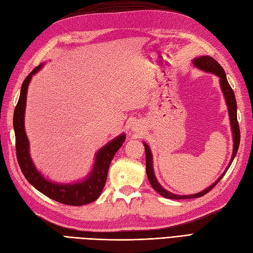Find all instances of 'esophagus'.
Here are the masks:
<instances>
[{
	"label": "esophagus",
	"instance_id": "34e87169",
	"mask_svg": "<svg viewBox=\"0 0 253 253\" xmlns=\"http://www.w3.org/2000/svg\"><path fill=\"white\" fill-rule=\"evenodd\" d=\"M132 130L134 131V132H139L140 130H141V127L138 126V125H134V126H132Z\"/></svg>",
	"mask_w": 253,
	"mask_h": 253
}]
</instances>
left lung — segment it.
I'll return each mask as SVG.
<instances>
[{
  "mask_svg": "<svg viewBox=\"0 0 253 253\" xmlns=\"http://www.w3.org/2000/svg\"><path fill=\"white\" fill-rule=\"evenodd\" d=\"M193 65L198 67V69L208 72V73H212L214 75H217L220 78V87L221 90L223 92V95L225 97V102H226V106L227 109H229V116H230V121H231V127H232V133H233V141H234V148H233V155L231 158V161L227 165V168L225 169L224 173L219 177V179L212 183L211 186H209L207 189H205L202 192H199L196 194H191V195H178L174 194L171 192H169L168 190H165L163 187H161V184L159 183L157 180V178L155 176V170H153V162H152V153L149 146H148L146 143H144L145 146V150H146V173L148 180H149L151 187L155 189L159 194H161L162 196L166 199H171V200H186V199H196V198H201V196L205 195L208 193L215 184H217L221 178L224 176L226 173V170L229 169L231 166L234 158H235L238 147H239V140H240V132H239V126H238V121H237V104H236V98L235 94H234V91L231 88L230 84L227 83V79L225 76L224 70L222 69L217 61H215L213 58L209 57V55H201L199 58H195L193 60Z\"/></svg>",
  "mask_w": 253,
  "mask_h": 253,
  "instance_id": "1",
  "label": "left lung"
}]
</instances>
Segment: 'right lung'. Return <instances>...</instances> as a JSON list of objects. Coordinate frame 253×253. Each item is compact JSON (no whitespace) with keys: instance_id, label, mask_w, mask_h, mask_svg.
I'll use <instances>...</instances> for the list:
<instances>
[{"instance_id":"1","label":"right lung","mask_w":253,"mask_h":253,"mask_svg":"<svg viewBox=\"0 0 253 253\" xmlns=\"http://www.w3.org/2000/svg\"><path fill=\"white\" fill-rule=\"evenodd\" d=\"M42 65L44 64L36 66L23 80L19 100H18L14 112V130L18 164H19L22 174L27 178V180L36 190H39L48 198L71 206L89 204L101 195L102 190L106 183L110 162H112L116 152L122 146L126 139V135H119L96 152L93 169L85 177V179L74 183H58L46 179L36 169L32 159H31L29 140L26 130H24V112H26L28 87L32 76L42 69Z\"/></svg>"}]
</instances>
